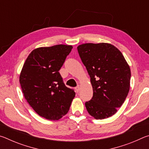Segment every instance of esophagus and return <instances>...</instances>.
<instances>
[{
  "label": "esophagus",
  "mask_w": 149,
  "mask_h": 149,
  "mask_svg": "<svg viewBox=\"0 0 149 149\" xmlns=\"http://www.w3.org/2000/svg\"><path fill=\"white\" fill-rule=\"evenodd\" d=\"M75 92L76 93H78L79 92V89H80V87H79V85H78V86H77L76 87H75Z\"/></svg>",
  "instance_id": "esophagus-1"
}]
</instances>
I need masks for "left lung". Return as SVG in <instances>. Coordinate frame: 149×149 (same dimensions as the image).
Instances as JSON below:
<instances>
[{"instance_id":"left-lung-1","label":"left lung","mask_w":149,"mask_h":149,"mask_svg":"<svg viewBox=\"0 0 149 149\" xmlns=\"http://www.w3.org/2000/svg\"><path fill=\"white\" fill-rule=\"evenodd\" d=\"M77 50L93 87L92 99L85 102L88 113L97 120L112 116L129 93V64L120 50L107 42L81 44Z\"/></svg>"}]
</instances>
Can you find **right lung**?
<instances>
[{"mask_svg": "<svg viewBox=\"0 0 149 149\" xmlns=\"http://www.w3.org/2000/svg\"><path fill=\"white\" fill-rule=\"evenodd\" d=\"M72 45L39 47L27 56L19 75L25 99L40 116L58 120L69 111L75 93L64 85L59 73Z\"/></svg>", "mask_w": 149, "mask_h": 149, "instance_id": "add662e5", "label": "right lung"}]
</instances>
